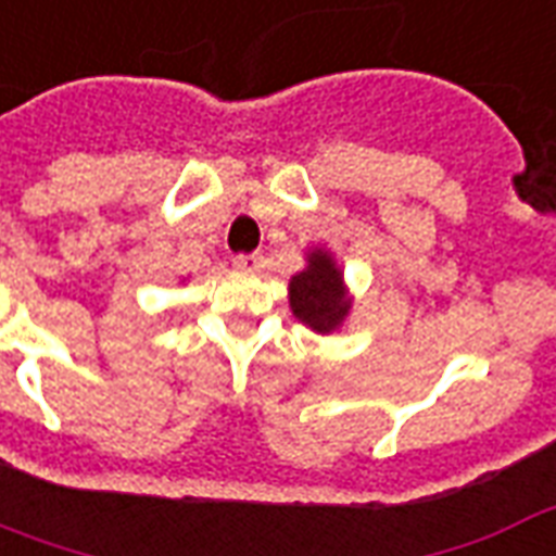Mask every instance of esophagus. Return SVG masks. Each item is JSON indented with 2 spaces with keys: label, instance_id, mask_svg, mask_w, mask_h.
I'll list each match as a JSON object with an SVG mask.
<instances>
[{
  "label": "esophagus",
  "instance_id": "34e87169",
  "mask_svg": "<svg viewBox=\"0 0 556 556\" xmlns=\"http://www.w3.org/2000/svg\"><path fill=\"white\" fill-rule=\"evenodd\" d=\"M232 265H236V270H241V274H258V270H262V256H258V253H247V256L232 258Z\"/></svg>",
  "mask_w": 556,
  "mask_h": 556
}]
</instances>
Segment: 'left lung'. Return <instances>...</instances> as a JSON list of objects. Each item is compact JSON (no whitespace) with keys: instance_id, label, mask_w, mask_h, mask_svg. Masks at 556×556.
<instances>
[{"instance_id":"1","label":"left lung","mask_w":556,"mask_h":556,"mask_svg":"<svg viewBox=\"0 0 556 556\" xmlns=\"http://www.w3.org/2000/svg\"><path fill=\"white\" fill-rule=\"evenodd\" d=\"M289 306L294 318L318 336H330L344 327L353 298L344 270L327 247L306 250V267L289 279Z\"/></svg>"}]
</instances>
